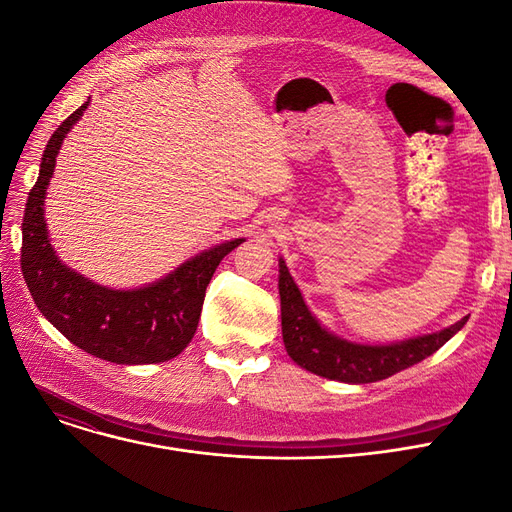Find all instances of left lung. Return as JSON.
Returning a JSON list of instances; mask_svg holds the SVG:
<instances>
[{
	"label": "left lung",
	"instance_id": "obj_1",
	"mask_svg": "<svg viewBox=\"0 0 512 512\" xmlns=\"http://www.w3.org/2000/svg\"><path fill=\"white\" fill-rule=\"evenodd\" d=\"M280 299H282V335L290 359L316 376L367 384L389 378L397 371L406 369L429 354L442 348L463 324L468 316L451 324L448 329L421 337L406 339L389 346H365L346 342V339L329 333L309 312L301 290L294 284L286 262L280 258Z\"/></svg>",
	"mask_w": 512,
	"mask_h": 512
}]
</instances>
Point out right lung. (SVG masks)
<instances>
[{
    "instance_id": "right-lung-1",
    "label": "right lung",
    "mask_w": 512,
    "mask_h": 512,
    "mask_svg": "<svg viewBox=\"0 0 512 512\" xmlns=\"http://www.w3.org/2000/svg\"><path fill=\"white\" fill-rule=\"evenodd\" d=\"M87 106L76 108L44 149L23 215L21 271L40 314L74 346L117 365L164 363L192 342L215 269L245 239L215 245L185 260L164 280L134 290L100 286L66 267L46 232L44 198L59 147Z\"/></svg>"
}]
</instances>
